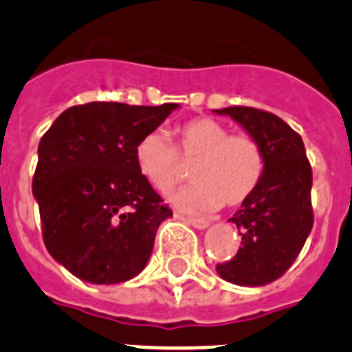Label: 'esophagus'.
Masks as SVG:
<instances>
[{
  "mask_svg": "<svg viewBox=\"0 0 352 352\" xmlns=\"http://www.w3.org/2000/svg\"><path fill=\"white\" fill-rule=\"evenodd\" d=\"M186 219V223H190L192 227H195V229H206L208 227V221L206 219H201V218H184Z\"/></svg>",
  "mask_w": 352,
  "mask_h": 352,
  "instance_id": "obj_1",
  "label": "esophagus"
}]
</instances>
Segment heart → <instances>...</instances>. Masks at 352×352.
<instances>
[{
  "mask_svg": "<svg viewBox=\"0 0 352 352\" xmlns=\"http://www.w3.org/2000/svg\"><path fill=\"white\" fill-rule=\"evenodd\" d=\"M177 147L162 131L142 136L134 158L142 175L160 192L182 179V162L194 163L192 181L170 194L181 210L212 212L219 206L241 205L264 175V153L249 134H230L229 127L212 118H197L177 129Z\"/></svg>",
  "mask_w": 352,
  "mask_h": 352,
  "instance_id": "1",
  "label": "heart"
}]
</instances>
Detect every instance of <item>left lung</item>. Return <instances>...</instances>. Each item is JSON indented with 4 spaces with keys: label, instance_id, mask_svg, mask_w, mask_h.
<instances>
[{
    "label": "left lung",
    "instance_id": "left-lung-1",
    "mask_svg": "<svg viewBox=\"0 0 352 352\" xmlns=\"http://www.w3.org/2000/svg\"><path fill=\"white\" fill-rule=\"evenodd\" d=\"M214 112L240 123L265 160L258 186L229 219L240 230L241 248L216 272L238 286H265L288 272L312 230V168L301 136L272 112L253 107Z\"/></svg>",
    "mask_w": 352,
    "mask_h": 352
}]
</instances>
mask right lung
<instances>
[{
  "label": "right lung",
  "mask_w": 352,
  "mask_h": 352,
  "mask_svg": "<svg viewBox=\"0 0 352 352\" xmlns=\"http://www.w3.org/2000/svg\"><path fill=\"white\" fill-rule=\"evenodd\" d=\"M179 104L69 107L38 144L33 195L50 254L92 284L136 277L173 212L136 166L134 149Z\"/></svg>",
  "instance_id": "add662e5"
}]
</instances>
